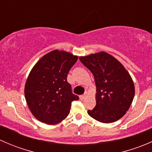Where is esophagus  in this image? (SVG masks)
Segmentation results:
<instances>
[{"label": "esophagus", "instance_id": "esophagus-1", "mask_svg": "<svg viewBox=\"0 0 152 152\" xmlns=\"http://www.w3.org/2000/svg\"><path fill=\"white\" fill-rule=\"evenodd\" d=\"M87 96V93H85V94L82 95V96H80V99H82V100H83V99H85V97Z\"/></svg>", "mask_w": 152, "mask_h": 152}]
</instances>
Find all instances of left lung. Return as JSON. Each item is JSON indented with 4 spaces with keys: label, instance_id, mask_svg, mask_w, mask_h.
Wrapping results in <instances>:
<instances>
[{
    "label": "left lung",
    "instance_id": "obj_1",
    "mask_svg": "<svg viewBox=\"0 0 152 152\" xmlns=\"http://www.w3.org/2000/svg\"><path fill=\"white\" fill-rule=\"evenodd\" d=\"M79 60L94 76L96 105L87 113L105 124L119 120L126 114L134 96V86L122 64L106 52L86 56Z\"/></svg>",
    "mask_w": 152,
    "mask_h": 152
}]
</instances>
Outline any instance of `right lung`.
I'll return each instance as SVG.
<instances>
[{
  "mask_svg": "<svg viewBox=\"0 0 152 152\" xmlns=\"http://www.w3.org/2000/svg\"><path fill=\"white\" fill-rule=\"evenodd\" d=\"M77 59L68 52L55 50L42 56L31 70L24 92L29 110L38 121L50 125L59 123L70 113L72 102L79 100L67 81Z\"/></svg>",
  "mask_w": 152,
  "mask_h": 152,
  "instance_id": "add662e5",
  "label": "right lung"
}]
</instances>
